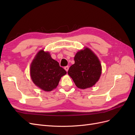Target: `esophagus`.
I'll return each mask as SVG.
<instances>
[{"label": "esophagus", "mask_w": 135, "mask_h": 135, "mask_svg": "<svg viewBox=\"0 0 135 135\" xmlns=\"http://www.w3.org/2000/svg\"><path fill=\"white\" fill-rule=\"evenodd\" d=\"M64 69H65V70H66V71H68V70H69V66H65V67L64 68Z\"/></svg>", "instance_id": "1"}]
</instances>
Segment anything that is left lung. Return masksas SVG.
I'll list each match as a JSON object with an SVG mask.
<instances>
[{
	"mask_svg": "<svg viewBox=\"0 0 135 135\" xmlns=\"http://www.w3.org/2000/svg\"><path fill=\"white\" fill-rule=\"evenodd\" d=\"M74 61V64L70 67L68 73L76 86L80 89L92 87L101 74V65L99 58L86 47L76 53Z\"/></svg>",
	"mask_w": 135,
	"mask_h": 135,
	"instance_id": "left-lung-1",
	"label": "left lung"
}]
</instances>
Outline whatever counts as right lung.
Listing matches in <instances>:
<instances>
[{"label":"right lung","mask_w":135,"mask_h":135,"mask_svg":"<svg viewBox=\"0 0 135 135\" xmlns=\"http://www.w3.org/2000/svg\"><path fill=\"white\" fill-rule=\"evenodd\" d=\"M30 76L33 83L45 91H51L57 86L66 71L53 59L48 52L40 50L30 65Z\"/></svg>","instance_id":"add662e5"}]
</instances>
